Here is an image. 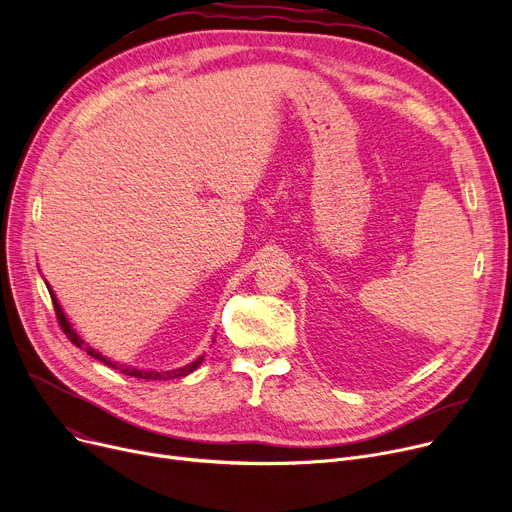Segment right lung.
<instances>
[{"label":"right lung","instance_id":"right-lung-1","mask_svg":"<svg viewBox=\"0 0 512 512\" xmlns=\"http://www.w3.org/2000/svg\"><path fill=\"white\" fill-rule=\"evenodd\" d=\"M47 288H49V286H47ZM49 294H51V300H53L55 317H57V321H59V325H61L63 333L67 335V339H70V342H72L74 346L84 348V342L80 339V335L72 329L70 321L65 319V315H63V311H61V306H59V302H57V298H55V294H53V290H51V288H49ZM86 352H88L92 358L100 360L102 364H107V366H111V368H115V370H119V372L127 374V377H135V379H150V381H168V379H179V377H185V374L193 372V370L203 362V356H199V358H195L191 364H187V366H183V368H177V370H166V372H154V370H138V368H129V366H123V364L111 362L109 358H105V356H102L100 352H96V350H94V348H90V346H86Z\"/></svg>","mask_w":512,"mask_h":512}]
</instances>
